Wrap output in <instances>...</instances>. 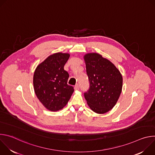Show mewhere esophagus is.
<instances>
[{
	"label": "esophagus",
	"mask_w": 155,
	"mask_h": 155,
	"mask_svg": "<svg viewBox=\"0 0 155 155\" xmlns=\"http://www.w3.org/2000/svg\"><path fill=\"white\" fill-rule=\"evenodd\" d=\"M79 88H80V84H77L75 86V87H74L75 90H78Z\"/></svg>",
	"instance_id": "obj_1"
}]
</instances>
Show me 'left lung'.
Wrapping results in <instances>:
<instances>
[{
	"label": "left lung",
	"instance_id": "obj_1",
	"mask_svg": "<svg viewBox=\"0 0 155 155\" xmlns=\"http://www.w3.org/2000/svg\"><path fill=\"white\" fill-rule=\"evenodd\" d=\"M90 87L84 96L90 108L97 114H105L116 104L122 90L120 72L108 59L97 53L84 56Z\"/></svg>",
	"mask_w": 155,
	"mask_h": 155
}]
</instances>
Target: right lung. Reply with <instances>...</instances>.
Wrapping results in <instances>:
<instances>
[{
    "label": "right lung",
    "mask_w": 155,
    "mask_h": 155,
    "mask_svg": "<svg viewBox=\"0 0 155 155\" xmlns=\"http://www.w3.org/2000/svg\"><path fill=\"white\" fill-rule=\"evenodd\" d=\"M70 55L57 53L39 64L34 75V91L39 101L51 111H58L68 104L74 87L68 84L69 75L64 69Z\"/></svg>",
    "instance_id": "obj_1"
}]
</instances>
